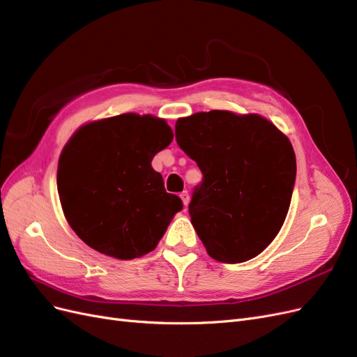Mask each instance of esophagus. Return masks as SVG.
<instances>
[{
	"label": "esophagus",
	"instance_id": "esophagus-1",
	"mask_svg": "<svg viewBox=\"0 0 357 357\" xmlns=\"http://www.w3.org/2000/svg\"><path fill=\"white\" fill-rule=\"evenodd\" d=\"M180 198H181L183 204H185V207H186V205L189 204V199H190V197H189V192H188V190H183V192L180 193Z\"/></svg>",
	"mask_w": 357,
	"mask_h": 357
}]
</instances>
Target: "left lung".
Masks as SVG:
<instances>
[{
  "label": "left lung",
  "instance_id": "8db88e82",
  "mask_svg": "<svg viewBox=\"0 0 357 357\" xmlns=\"http://www.w3.org/2000/svg\"><path fill=\"white\" fill-rule=\"evenodd\" d=\"M178 147L197 162L190 222L219 262L256 257L282 229L296 180L289 138L257 114L213 110L178 119Z\"/></svg>",
  "mask_w": 357,
  "mask_h": 357
}]
</instances>
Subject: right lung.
<instances>
[{"label": "right lung", "instance_id": "obj_1", "mask_svg": "<svg viewBox=\"0 0 357 357\" xmlns=\"http://www.w3.org/2000/svg\"><path fill=\"white\" fill-rule=\"evenodd\" d=\"M164 119L126 113L80 128L63 147L58 193L63 214L93 250L134 259L158 245L183 202L152 168L169 146Z\"/></svg>", "mask_w": 357, "mask_h": 357}]
</instances>
